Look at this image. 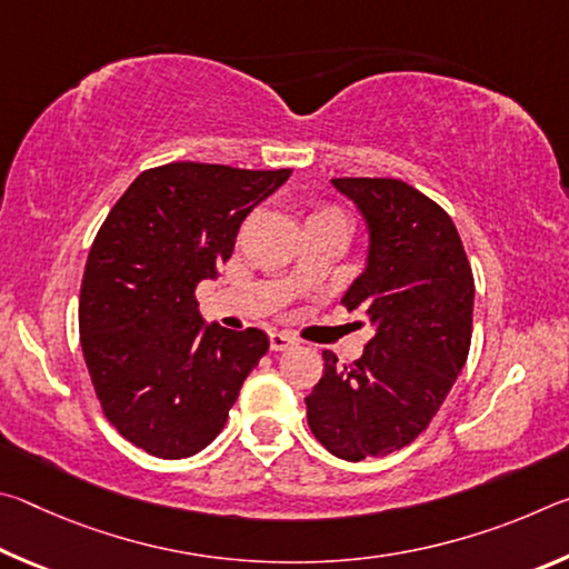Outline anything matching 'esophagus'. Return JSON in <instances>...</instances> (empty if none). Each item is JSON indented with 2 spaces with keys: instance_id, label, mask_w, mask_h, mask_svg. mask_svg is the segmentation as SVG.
<instances>
[{
  "instance_id": "34e87169",
  "label": "esophagus",
  "mask_w": 569,
  "mask_h": 569,
  "mask_svg": "<svg viewBox=\"0 0 569 569\" xmlns=\"http://www.w3.org/2000/svg\"><path fill=\"white\" fill-rule=\"evenodd\" d=\"M298 343V339L293 333H288V331H273L271 333V349L273 351H286V349H291V346H296Z\"/></svg>"
}]
</instances>
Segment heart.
<instances>
[{
    "mask_svg": "<svg viewBox=\"0 0 569 569\" xmlns=\"http://www.w3.org/2000/svg\"><path fill=\"white\" fill-rule=\"evenodd\" d=\"M319 220H343V216L336 208L319 206V208L311 210V216H308V223H319Z\"/></svg>",
    "mask_w": 569,
    "mask_h": 569,
    "instance_id": "b5f03b06",
    "label": "heart"
}]
</instances>
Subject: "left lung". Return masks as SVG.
I'll use <instances>...</instances> for the list:
<instances>
[{"label":"left lung","mask_w":569,"mask_h":569,"mask_svg":"<svg viewBox=\"0 0 569 569\" xmlns=\"http://www.w3.org/2000/svg\"><path fill=\"white\" fill-rule=\"evenodd\" d=\"M369 230L366 268L341 303L369 316L373 339L306 397L313 437L346 461L411 445L445 403L471 343L475 276L457 226L435 200L391 178H333Z\"/></svg>","instance_id":"1"}]
</instances>
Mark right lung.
Returning a JSON list of instances; mask_svg holds the SVG:
<instances>
[{"label": "right lung", "mask_w": 569, "mask_h": 569, "mask_svg": "<svg viewBox=\"0 0 569 569\" xmlns=\"http://www.w3.org/2000/svg\"><path fill=\"white\" fill-rule=\"evenodd\" d=\"M291 170L170 162L140 172L94 236L80 343L104 417L160 459L206 449L261 356V329L206 326L196 288L218 278L238 228Z\"/></svg>", "instance_id": "1"}]
</instances>
